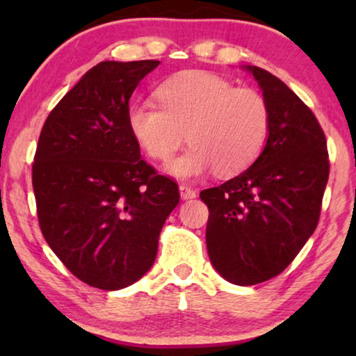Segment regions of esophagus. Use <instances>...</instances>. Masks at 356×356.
Listing matches in <instances>:
<instances>
[{
    "instance_id": "esophagus-1",
    "label": "esophagus",
    "mask_w": 356,
    "mask_h": 356,
    "mask_svg": "<svg viewBox=\"0 0 356 356\" xmlns=\"http://www.w3.org/2000/svg\"><path fill=\"white\" fill-rule=\"evenodd\" d=\"M179 196H181L184 201H188V199L196 197V191H194L191 186H188V184H181V186H179Z\"/></svg>"
}]
</instances>
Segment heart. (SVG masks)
<instances>
[{"label": "heart", "mask_w": 356, "mask_h": 356, "mask_svg": "<svg viewBox=\"0 0 356 356\" xmlns=\"http://www.w3.org/2000/svg\"><path fill=\"white\" fill-rule=\"evenodd\" d=\"M157 95L160 104L131 102L126 120L139 147L160 162L173 157L186 133L191 147L168 165L173 177L196 178L212 168L230 177L264 149L270 111L257 90L207 71H183L168 77Z\"/></svg>", "instance_id": "heart-1"}]
</instances>
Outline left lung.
<instances>
[{"instance_id":"8db88e82","label":"left lung","mask_w":356,"mask_h":356,"mask_svg":"<svg viewBox=\"0 0 356 356\" xmlns=\"http://www.w3.org/2000/svg\"><path fill=\"white\" fill-rule=\"evenodd\" d=\"M241 67L269 105V136L250 168L204 189L201 199L209 207L206 243L213 269L248 286L279 275L314 233L329 155L324 131L300 97L269 71Z\"/></svg>"}]
</instances>
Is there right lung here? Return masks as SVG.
Segmentation results:
<instances>
[{"instance_id":"add662e5","label":"right lung","mask_w":356,"mask_h":356,"mask_svg":"<svg viewBox=\"0 0 356 356\" xmlns=\"http://www.w3.org/2000/svg\"><path fill=\"white\" fill-rule=\"evenodd\" d=\"M160 61H102L58 102L32 167L38 223L48 246L87 285L121 290L157 256L178 206L173 179L140 159L128 128L129 99Z\"/></svg>"}]
</instances>
